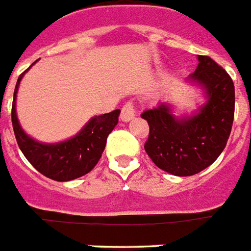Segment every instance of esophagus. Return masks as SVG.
<instances>
[{"mask_svg": "<svg viewBox=\"0 0 251 251\" xmlns=\"http://www.w3.org/2000/svg\"><path fill=\"white\" fill-rule=\"evenodd\" d=\"M135 115H136V111H135V105H133V102H127V103L122 107L120 119L123 120V122H129V120L135 118Z\"/></svg>", "mask_w": 251, "mask_h": 251, "instance_id": "34e87169", "label": "esophagus"}]
</instances>
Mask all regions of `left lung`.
I'll return each instance as SVG.
<instances>
[{"label": "left lung", "mask_w": 251, "mask_h": 251, "mask_svg": "<svg viewBox=\"0 0 251 251\" xmlns=\"http://www.w3.org/2000/svg\"><path fill=\"white\" fill-rule=\"evenodd\" d=\"M205 92L206 102L196 114L175 116L160 102L141 114L149 124L145 151L160 170L192 176L214 163L227 145L234 116V85L227 71L207 55L188 79Z\"/></svg>", "instance_id": "1"}]
</instances>
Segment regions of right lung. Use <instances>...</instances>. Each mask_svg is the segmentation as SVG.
Masks as SVG:
<instances>
[{"instance_id":"right-lung-1","label":"right lung","mask_w":251,"mask_h":251,"mask_svg":"<svg viewBox=\"0 0 251 251\" xmlns=\"http://www.w3.org/2000/svg\"><path fill=\"white\" fill-rule=\"evenodd\" d=\"M35 63L33 62L32 65ZM29 69L18 77L11 107L14 133L22 153L40 174L55 181H70L84 176L98 163L105 150L107 136L118 124L120 110L93 116L77 135L66 141L57 144L36 141L22 129L15 110L18 88L23 75Z\"/></svg>"}]
</instances>
